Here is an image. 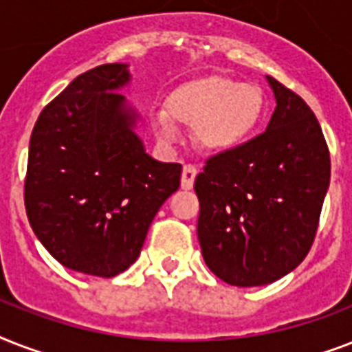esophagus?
<instances>
[{
    "mask_svg": "<svg viewBox=\"0 0 352 352\" xmlns=\"http://www.w3.org/2000/svg\"><path fill=\"white\" fill-rule=\"evenodd\" d=\"M195 177H197V168L192 164L184 166V168H182V175H181L182 190H192L193 182H195Z\"/></svg>",
    "mask_w": 352,
    "mask_h": 352,
    "instance_id": "esophagus-1",
    "label": "esophagus"
}]
</instances>
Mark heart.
I'll use <instances>...</instances> for the list:
<instances>
[{
    "label": "heart",
    "instance_id": "heart-1",
    "mask_svg": "<svg viewBox=\"0 0 352 352\" xmlns=\"http://www.w3.org/2000/svg\"><path fill=\"white\" fill-rule=\"evenodd\" d=\"M267 113L265 91L256 84L208 74L184 82L166 98L151 122L160 140L171 144L179 126L193 127L195 142L208 153H232L250 142Z\"/></svg>",
    "mask_w": 352,
    "mask_h": 352
}]
</instances>
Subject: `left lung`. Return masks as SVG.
I'll return each instance as SVG.
<instances>
[{
    "instance_id": "left-lung-1",
    "label": "left lung",
    "mask_w": 352,
    "mask_h": 352,
    "mask_svg": "<svg viewBox=\"0 0 352 352\" xmlns=\"http://www.w3.org/2000/svg\"><path fill=\"white\" fill-rule=\"evenodd\" d=\"M267 82L276 98L267 131L212 157L195 179L204 261L235 287L272 283L305 259L331 181L311 107L272 76Z\"/></svg>"
}]
</instances>
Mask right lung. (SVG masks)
<instances>
[{"label":"right lung","mask_w":352,"mask_h":352,"mask_svg":"<svg viewBox=\"0 0 352 352\" xmlns=\"http://www.w3.org/2000/svg\"><path fill=\"white\" fill-rule=\"evenodd\" d=\"M127 63L80 74L43 107L29 142L25 208L36 237L76 272L113 278L137 261L181 164L149 157L120 91Z\"/></svg>","instance_id":"add662e5"}]
</instances>
